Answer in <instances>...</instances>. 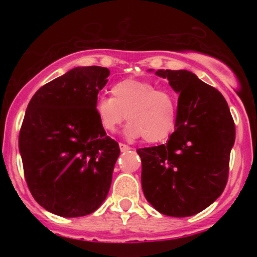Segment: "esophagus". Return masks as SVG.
Returning <instances> with one entry per match:
<instances>
[{"instance_id":"1","label":"esophagus","mask_w":257,"mask_h":257,"mask_svg":"<svg viewBox=\"0 0 257 257\" xmlns=\"http://www.w3.org/2000/svg\"><path fill=\"white\" fill-rule=\"evenodd\" d=\"M119 149L122 152H126L131 150V147H129L128 145H125V144H119Z\"/></svg>"}]
</instances>
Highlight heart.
<instances>
[{"label":"heart","mask_w":257,"mask_h":257,"mask_svg":"<svg viewBox=\"0 0 257 257\" xmlns=\"http://www.w3.org/2000/svg\"><path fill=\"white\" fill-rule=\"evenodd\" d=\"M111 93L112 98L100 96L94 105L104 132H116L125 116L129 120L125 134L133 139L143 137L146 143L166 140L175 131L178 101L172 91L157 89L151 82L126 78L117 82Z\"/></svg>","instance_id":"obj_1"}]
</instances>
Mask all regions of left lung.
Here are the masks:
<instances>
[{"label": "left lung", "instance_id": "1", "mask_svg": "<svg viewBox=\"0 0 257 257\" xmlns=\"http://www.w3.org/2000/svg\"><path fill=\"white\" fill-rule=\"evenodd\" d=\"M151 71V70H150ZM180 94L175 132L166 145L139 149L141 185L161 214L192 216L225 190L235 126L222 94L186 70H158Z\"/></svg>", "mask_w": 257, "mask_h": 257}]
</instances>
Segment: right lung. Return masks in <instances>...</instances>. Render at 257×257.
<instances>
[{"instance_id":"add662e5","label":"right lung","mask_w":257,"mask_h":257,"mask_svg":"<svg viewBox=\"0 0 257 257\" xmlns=\"http://www.w3.org/2000/svg\"><path fill=\"white\" fill-rule=\"evenodd\" d=\"M108 75L106 67H75L41 87L26 108L19 133L26 184L59 216L91 214L110 191L119 146L94 113Z\"/></svg>"}]
</instances>
